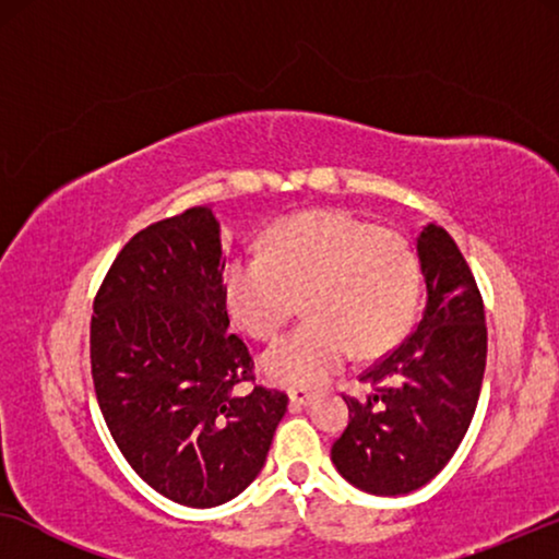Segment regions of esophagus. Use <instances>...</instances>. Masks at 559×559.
Instances as JSON below:
<instances>
[{"label":"esophagus","instance_id":"34e87169","mask_svg":"<svg viewBox=\"0 0 559 559\" xmlns=\"http://www.w3.org/2000/svg\"><path fill=\"white\" fill-rule=\"evenodd\" d=\"M312 400H316V394L308 392V389H293V392H289V402H293L295 407H308Z\"/></svg>","mask_w":559,"mask_h":559}]
</instances>
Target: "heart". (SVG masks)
Segmentation results:
<instances>
[{"instance_id": "1", "label": "heart", "mask_w": 559, "mask_h": 559, "mask_svg": "<svg viewBox=\"0 0 559 559\" xmlns=\"http://www.w3.org/2000/svg\"><path fill=\"white\" fill-rule=\"evenodd\" d=\"M224 297L254 338H272L305 300L308 323L272 343L259 369L277 386L318 389L350 354L377 356L407 331L417 262L400 234L341 211H310L274 224L264 257L228 259Z\"/></svg>"}]
</instances>
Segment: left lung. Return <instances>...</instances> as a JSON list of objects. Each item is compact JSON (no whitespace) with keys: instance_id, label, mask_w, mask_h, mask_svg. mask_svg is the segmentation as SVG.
Returning a JSON list of instances; mask_svg holds the SVG:
<instances>
[{"instance_id":"obj_1","label":"left lung","mask_w":559,"mask_h":559,"mask_svg":"<svg viewBox=\"0 0 559 559\" xmlns=\"http://www.w3.org/2000/svg\"><path fill=\"white\" fill-rule=\"evenodd\" d=\"M417 262L425 310L400 346L361 373L366 400H346L350 423L331 461L373 496L417 491L445 468L468 432L486 369L484 300L445 228L423 226Z\"/></svg>"}]
</instances>
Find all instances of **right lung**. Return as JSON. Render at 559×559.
I'll list each match as a JSON object with an SVG mask.
<instances>
[{
  "label": "right lung",
  "instance_id": "1",
  "mask_svg": "<svg viewBox=\"0 0 559 559\" xmlns=\"http://www.w3.org/2000/svg\"><path fill=\"white\" fill-rule=\"evenodd\" d=\"M91 373L121 455L165 499L221 507L259 476L287 396L239 392L251 356L228 333L211 205L157 221L119 251L91 318Z\"/></svg>",
  "mask_w": 559,
  "mask_h": 559
}]
</instances>
